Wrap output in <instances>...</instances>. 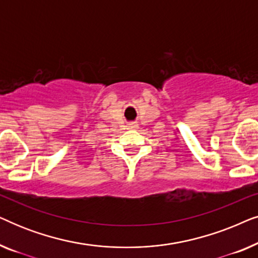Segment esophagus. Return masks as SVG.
Returning a JSON list of instances; mask_svg holds the SVG:
<instances>
[{"instance_id":"obj_1","label":"esophagus","mask_w":258,"mask_h":258,"mask_svg":"<svg viewBox=\"0 0 258 258\" xmlns=\"http://www.w3.org/2000/svg\"><path fill=\"white\" fill-rule=\"evenodd\" d=\"M128 126H129V128H132V129H136L137 128V124H136V123H130Z\"/></svg>"}]
</instances>
